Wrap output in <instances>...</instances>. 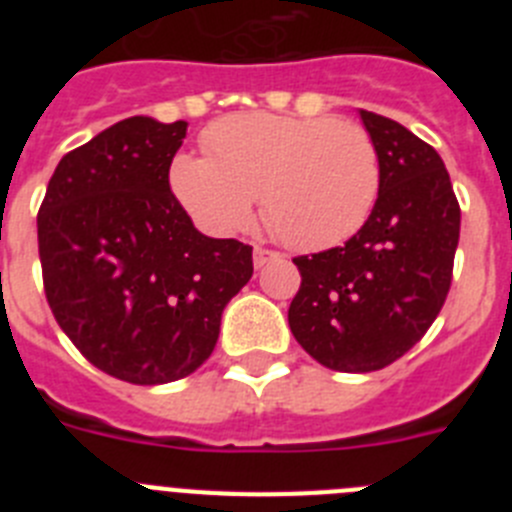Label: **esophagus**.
Listing matches in <instances>:
<instances>
[{"label":"esophagus","mask_w":512,"mask_h":512,"mask_svg":"<svg viewBox=\"0 0 512 512\" xmlns=\"http://www.w3.org/2000/svg\"><path fill=\"white\" fill-rule=\"evenodd\" d=\"M271 259H277V253L269 251V248H261V246L253 248V266H256V269L266 266Z\"/></svg>","instance_id":"esophagus-1"}]
</instances>
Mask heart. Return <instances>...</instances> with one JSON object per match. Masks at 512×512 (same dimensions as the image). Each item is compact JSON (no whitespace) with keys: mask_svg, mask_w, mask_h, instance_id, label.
<instances>
[{"mask_svg":"<svg viewBox=\"0 0 512 512\" xmlns=\"http://www.w3.org/2000/svg\"><path fill=\"white\" fill-rule=\"evenodd\" d=\"M205 156L171 161V192L212 235L246 228L261 197L266 225L297 251L348 241L382 182L372 135L351 120L230 115L202 138Z\"/></svg>","mask_w":512,"mask_h":512,"instance_id":"heart-1","label":"heart"}]
</instances>
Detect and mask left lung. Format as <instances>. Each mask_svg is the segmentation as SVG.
I'll return each instance as SVG.
<instances>
[{
  "mask_svg": "<svg viewBox=\"0 0 512 512\" xmlns=\"http://www.w3.org/2000/svg\"><path fill=\"white\" fill-rule=\"evenodd\" d=\"M379 151L377 202L346 246L297 256L289 328L333 372L384 369L425 336L449 295L461 212L449 171L428 143L359 110Z\"/></svg>",
  "mask_w": 512,
  "mask_h": 512,
  "instance_id": "left-lung-1",
  "label": "left lung"
}]
</instances>
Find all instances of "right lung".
<instances>
[{"label":"right lung","mask_w":512,"mask_h":512,"mask_svg":"<svg viewBox=\"0 0 512 512\" xmlns=\"http://www.w3.org/2000/svg\"><path fill=\"white\" fill-rule=\"evenodd\" d=\"M187 122H115L53 171L38 212L45 297L63 333L110 377L197 372L253 274L251 246L194 228L169 169Z\"/></svg>","instance_id":"obj_1"}]
</instances>
